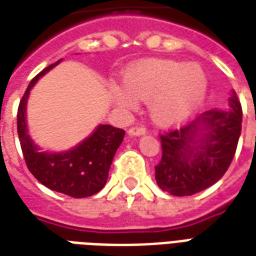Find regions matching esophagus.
I'll return each mask as SVG.
<instances>
[{
	"mask_svg": "<svg viewBox=\"0 0 256 256\" xmlns=\"http://www.w3.org/2000/svg\"><path fill=\"white\" fill-rule=\"evenodd\" d=\"M146 133L145 128H140V126H133V128H128V134L130 136H142V134Z\"/></svg>",
	"mask_w": 256,
	"mask_h": 256,
	"instance_id": "obj_1",
	"label": "esophagus"
}]
</instances>
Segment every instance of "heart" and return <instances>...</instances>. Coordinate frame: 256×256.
Returning a JSON list of instances; mask_svg holds the SVG:
<instances>
[{"instance_id":"1","label":"heart","mask_w":256,"mask_h":256,"mask_svg":"<svg viewBox=\"0 0 256 256\" xmlns=\"http://www.w3.org/2000/svg\"><path fill=\"white\" fill-rule=\"evenodd\" d=\"M124 86L114 90V98L120 107L134 110L138 100L149 102L153 120L162 126H172L200 108L208 81L198 65L150 60L128 70Z\"/></svg>"}]
</instances>
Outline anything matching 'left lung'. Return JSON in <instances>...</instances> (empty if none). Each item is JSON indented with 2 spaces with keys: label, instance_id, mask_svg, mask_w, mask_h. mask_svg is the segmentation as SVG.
<instances>
[{
  "label": "left lung",
  "instance_id": "obj_1",
  "mask_svg": "<svg viewBox=\"0 0 256 256\" xmlns=\"http://www.w3.org/2000/svg\"><path fill=\"white\" fill-rule=\"evenodd\" d=\"M230 110H210L186 126L160 134L162 160L156 182L162 190L186 196L220 180L234 160L242 133V104L236 92Z\"/></svg>",
  "mask_w": 256,
  "mask_h": 256
}]
</instances>
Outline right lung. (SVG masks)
<instances>
[{"label": "right lung", "instance_id": "add662e5", "mask_svg": "<svg viewBox=\"0 0 256 256\" xmlns=\"http://www.w3.org/2000/svg\"><path fill=\"white\" fill-rule=\"evenodd\" d=\"M56 64L47 66L35 76L22 94L17 110V133L28 170L43 186L72 198H86L106 186L110 166L122 144L124 130L111 124H100L90 137L69 152H40L27 133L26 104L30 90Z\"/></svg>", "mask_w": 256, "mask_h": 256}]
</instances>
